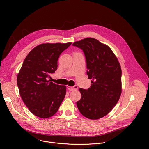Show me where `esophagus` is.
I'll list each match as a JSON object with an SVG mask.
<instances>
[{
    "label": "esophagus",
    "mask_w": 149,
    "mask_h": 149,
    "mask_svg": "<svg viewBox=\"0 0 149 149\" xmlns=\"http://www.w3.org/2000/svg\"><path fill=\"white\" fill-rule=\"evenodd\" d=\"M67 88L68 89V90L70 91H74V90H76L78 89V86H75L74 87H71V86H68Z\"/></svg>",
    "instance_id": "esophagus-1"
}]
</instances>
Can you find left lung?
<instances>
[{"label": "left lung", "mask_w": 149, "mask_h": 149, "mask_svg": "<svg viewBox=\"0 0 149 149\" xmlns=\"http://www.w3.org/2000/svg\"><path fill=\"white\" fill-rule=\"evenodd\" d=\"M81 49L86 56L88 78L91 86L79 88L81 98L77 107L84 117L97 120L108 114L121 94V69L110 48L97 39L86 38L72 44Z\"/></svg>", "instance_id": "1"}]
</instances>
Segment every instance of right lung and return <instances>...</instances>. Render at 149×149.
<instances>
[{
	"label": "right lung",
	"instance_id": "obj_1",
	"mask_svg": "<svg viewBox=\"0 0 149 149\" xmlns=\"http://www.w3.org/2000/svg\"><path fill=\"white\" fill-rule=\"evenodd\" d=\"M71 44L46 43L36 46L28 54L17 74L20 95L29 110L38 117L54 116L65 98L66 86L55 84L48 78L56 70L61 54Z\"/></svg>",
	"mask_w": 149,
	"mask_h": 149
}]
</instances>
